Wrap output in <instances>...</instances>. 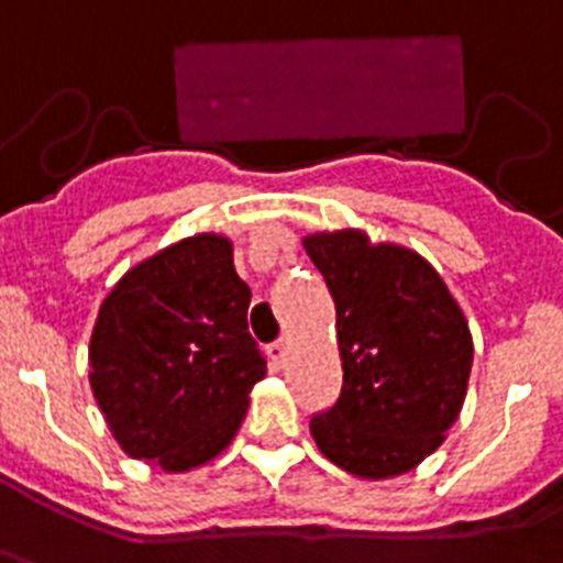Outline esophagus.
Listing matches in <instances>:
<instances>
[{
  "mask_svg": "<svg viewBox=\"0 0 563 563\" xmlns=\"http://www.w3.org/2000/svg\"><path fill=\"white\" fill-rule=\"evenodd\" d=\"M288 351H291V342H288V340H277V342H272V345H268V356H272L277 365L286 363Z\"/></svg>",
  "mask_w": 563,
  "mask_h": 563,
  "instance_id": "esophagus-1",
  "label": "esophagus"
}]
</instances>
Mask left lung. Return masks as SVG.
Returning <instances> with one entry per match:
<instances>
[{
  "label": "left lung",
  "mask_w": 563,
  "mask_h": 563,
  "mask_svg": "<svg viewBox=\"0 0 563 563\" xmlns=\"http://www.w3.org/2000/svg\"><path fill=\"white\" fill-rule=\"evenodd\" d=\"M302 249L334 297L342 360L340 399L311 419V437L351 476H402L459 419L473 365L467 320L413 249L363 229L311 232Z\"/></svg>",
  "instance_id": "obj_1"
}]
</instances>
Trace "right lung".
<instances>
[{"instance_id":"1","label":"right lung","mask_w":563,"mask_h":563,"mask_svg":"<svg viewBox=\"0 0 563 563\" xmlns=\"http://www.w3.org/2000/svg\"><path fill=\"white\" fill-rule=\"evenodd\" d=\"M227 234L200 232L141 261L101 302L90 388L112 439L164 473L227 451L266 360Z\"/></svg>"}]
</instances>
